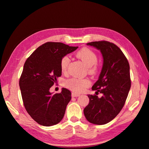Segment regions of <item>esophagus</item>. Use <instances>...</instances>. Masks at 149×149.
Returning <instances> with one entry per match:
<instances>
[{
    "label": "esophagus",
    "mask_w": 149,
    "mask_h": 149,
    "mask_svg": "<svg viewBox=\"0 0 149 149\" xmlns=\"http://www.w3.org/2000/svg\"><path fill=\"white\" fill-rule=\"evenodd\" d=\"M80 95V94H78V93H72V97H78V96H79Z\"/></svg>",
    "instance_id": "34e87169"
}]
</instances>
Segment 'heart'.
<instances>
[{"mask_svg": "<svg viewBox=\"0 0 149 149\" xmlns=\"http://www.w3.org/2000/svg\"><path fill=\"white\" fill-rule=\"evenodd\" d=\"M77 56L88 67V71L91 74H95L98 71V56L95 52L87 47H84L78 51ZM70 62V58L68 55L63 56L60 60V69L63 73L68 71V68ZM91 81L87 78H71L64 81L63 85L73 92L80 93L89 86Z\"/></svg>", "mask_w": 149, "mask_h": 149, "instance_id": "heart-1", "label": "heart"}]
</instances>
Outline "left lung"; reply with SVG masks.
<instances>
[{
    "label": "left lung",
    "instance_id": "left-lung-1",
    "mask_svg": "<svg viewBox=\"0 0 149 149\" xmlns=\"http://www.w3.org/2000/svg\"><path fill=\"white\" fill-rule=\"evenodd\" d=\"M87 45L100 50L104 58L101 73L92 90L102 94L101 98L89 95V103L84 109L87 121L104 125L113 120L125 105L131 81L128 60L116 45L108 41L92 42Z\"/></svg>",
    "mask_w": 149,
    "mask_h": 149
}]
</instances>
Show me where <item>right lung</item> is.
I'll return each instance as SVG.
<instances>
[{
  "label": "right lung",
  "mask_w": 149,
  "mask_h": 149,
  "mask_svg": "<svg viewBox=\"0 0 149 149\" xmlns=\"http://www.w3.org/2000/svg\"><path fill=\"white\" fill-rule=\"evenodd\" d=\"M77 48L48 42L38 47L24 63L19 80L23 104L30 116L41 125H56L64 116L71 91L62 88L60 93L52 95L49 89L62 75V58Z\"/></svg>",
  "instance_id": "add662e5"
}]
</instances>
